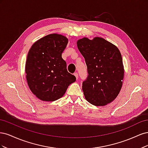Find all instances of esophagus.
Returning <instances> with one entry per match:
<instances>
[{
	"label": "esophagus",
	"instance_id": "1",
	"mask_svg": "<svg viewBox=\"0 0 148 148\" xmlns=\"http://www.w3.org/2000/svg\"><path fill=\"white\" fill-rule=\"evenodd\" d=\"M74 75L75 76V77H76V78H77V79H78V73L77 72L75 73Z\"/></svg>",
	"mask_w": 148,
	"mask_h": 148
}]
</instances>
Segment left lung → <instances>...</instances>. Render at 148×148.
Segmentation results:
<instances>
[{
	"label": "left lung",
	"mask_w": 148,
	"mask_h": 148,
	"mask_svg": "<svg viewBox=\"0 0 148 148\" xmlns=\"http://www.w3.org/2000/svg\"><path fill=\"white\" fill-rule=\"evenodd\" d=\"M77 46L88 69L87 78L82 84L85 98L96 106L109 104L117 97L122 86L124 69L120 51L99 37L79 39Z\"/></svg>",
	"instance_id": "left-lung-1"
}]
</instances>
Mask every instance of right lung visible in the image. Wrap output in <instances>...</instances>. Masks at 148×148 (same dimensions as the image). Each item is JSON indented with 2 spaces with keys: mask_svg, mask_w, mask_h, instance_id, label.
Instances as JSON below:
<instances>
[{
  "mask_svg": "<svg viewBox=\"0 0 148 148\" xmlns=\"http://www.w3.org/2000/svg\"><path fill=\"white\" fill-rule=\"evenodd\" d=\"M64 36L51 34L34 42L25 65L26 80L34 95L44 101H54L64 96L69 85L76 81L69 73L62 53L68 44Z\"/></svg>",
  "mask_w": 148,
  "mask_h": 148,
  "instance_id": "add662e5",
  "label": "right lung"
}]
</instances>
